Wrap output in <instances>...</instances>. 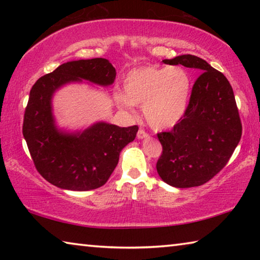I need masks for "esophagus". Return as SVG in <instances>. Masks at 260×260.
<instances>
[{
    "mask_svg": "<svg viewBox=\"0 0 260 260\" xmlns=\"http://www.w3.org/2000/svg\"><path fill=\"white\" fill-rule=\"evenodd\" d=\"M146 138H149V134L144 129L140 128L138 132V139H146Z\"/></svg>",
    "mask_w": 260,
    "mask_h": 260,
    "instance_id": "obj_1",
    "label": "esophagus"
}]
</instances>
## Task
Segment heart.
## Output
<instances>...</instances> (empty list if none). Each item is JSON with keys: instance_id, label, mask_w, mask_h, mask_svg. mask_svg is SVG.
<instances>
[{"instance_id": "b5f03b06", "label": "heart", "mask_w": 260, "mask_h": 260, "mask_svg": "<svg viewBox=\"0 0 260 260\" xmlns=\"http://www.w3.org/2000/svg\"><path fill=\"white\" fill-rule=\"evenodd\" d=\"M124 94H117L122 109L143 107L148 124L156 129L171 128L186 112L190 78L180 67L157 68L153 65L132 70L124 80Z\"/></svg>"}]
</instances>
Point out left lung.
Instances as JSON below:
<instances>
[{
  "mask_svg": "<svg viewBox=\"0 0 260 260\" xmlns=\"http://www.w3.org/2000/svg\"><path fill=\"white\" fill-rule=\"evenodd\" d=\"M162 61L197 69L201 74L181 120L172 131L157 133L162 148L157 172L170 186L199 187L226 166L241 140L234 91L227 78L200 57L181 55Z\"/></svg>",
  "mask_w": 260,
  "mask_h": 260,
  "instance_id": "8db88e82",
  "label": "left lung"
}]
</instances>
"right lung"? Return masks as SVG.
Masks as SVG:
<instances>
[{
	"label": "right lung",
	"mask_w": 260,
	"mask_h": 260,
	"mask_svg": "<svg viewBox=\"0 0 260 260\" xmlns=\"http://www.w3.org/2000/svg\"><path fill=\"white\" fill-rule=\"evenodd\" d=\"M81 79L111 85L116 69L108 59L68 61L34 83L26 105L23 135L35 169L48 182L69 190L102 187L119 160L122 148L135 139L139 127L99 122L79 134L57 131L51 114V96L57 88Z\"/></svg>",
	"instance_id": "right-lung-1"
}]
</instances>
